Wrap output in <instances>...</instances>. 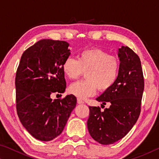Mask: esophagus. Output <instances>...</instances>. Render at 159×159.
<instances>
[{
    "instance_id": "1",
    "label": "esophagus",
    "mask_w": 159,
    "mask_h": 159,
    "mask_svg": "<svg viewBox=\"0 0 159 159\" xmlns=\"http://www.w3.org/2000/svg\"><path fill=\"white\" fill-rule=\"evenodd\" d=\"M77 103L79 104H84V102H83L81 99H77Z\"/></svg>"
}]
</instances>
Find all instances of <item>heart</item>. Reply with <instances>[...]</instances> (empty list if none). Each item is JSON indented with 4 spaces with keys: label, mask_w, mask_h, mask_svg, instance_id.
I'll return each instance as SVG.
<instances>
[{
    "label": "heart",
    "mask_w": 159,
    "mask_h": 159,
    "mask_svg": "<svg viewBox=\"0 0 159 159\" xmlns=\"http://www.w3.org/2000/svg\"><path fill=\"white\" fill-rule=\"evenodd\" d=\"M120 63L116 56L98 48L83 50L78 60L69 57L62 64V71L71 80H76L85 72V80L74 83L69 92L84 99L95 95L97 89L106 92L115 84L119 75Z\"/></svg>",
    "instance_id": "1"
}]
</instances>
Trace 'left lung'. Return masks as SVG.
<instances>
[{"label":"left lung","instance_id":"1","mask_svg":"<svg viewBox=\"0 0 159 159\" xmlns=\"http://www.w3.org/2000/svg\"><path fill=\"white\" fill-rule=\"evenodd\" d=\"M120 67L115 84L96 99L109 108L89 107L87 125L90 136L102 144H111L125 137L138 120L144 88L139 56L127 46L118 49ZM102 104V105H103Z\"/></svg>","mask_w":159,"mask_h":159}]
</instances>
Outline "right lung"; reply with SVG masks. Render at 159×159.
Wrapping results in <instances>:
<instances>
[{"label":"right lung","mask_w":159,"mask_h":159,"mask_svg":"<svg viewBox=\"0 0 159 159\" xmlns=\"http://www.w3.org/2000/svg\"><path fill=\"white\" fill-rule=\"evenodd\" d=\"M69 45L63 41H38L23 52L16 72L17 115L26 130L41 141L60 135L76 105L74 95L50 98L65 91L62 64L70 55Z\"/></svg>","instance_id":"obj_1"}]
</instances>
